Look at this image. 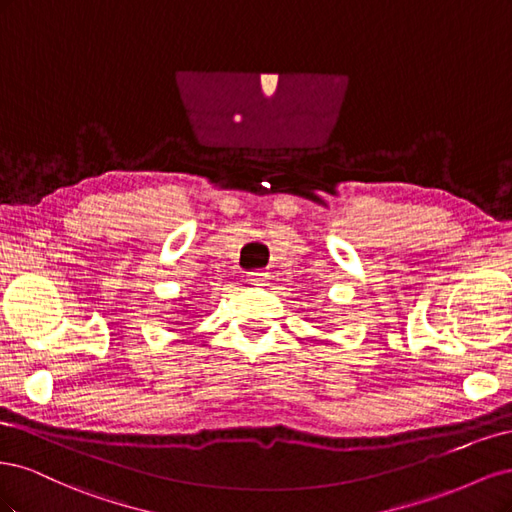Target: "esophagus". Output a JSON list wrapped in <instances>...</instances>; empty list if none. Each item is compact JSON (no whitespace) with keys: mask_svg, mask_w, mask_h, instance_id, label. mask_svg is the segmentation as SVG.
I'll return each instance as SVG.
<instances>
[{"mask_svg":"<svg viewBox=\"0 0 512 512\" xmlns=\"http://www.w3.org/2000/svg\"><path fill=\"white\" fill-rule=\"evenodd\" d=\"M250 282L252 284H262V282H267V277H269V273L267 271H250Z\"/></svg>","mask_w":512,"mask_h":512,"instance_id":"1","label":"esophagus"}]
</instances>
